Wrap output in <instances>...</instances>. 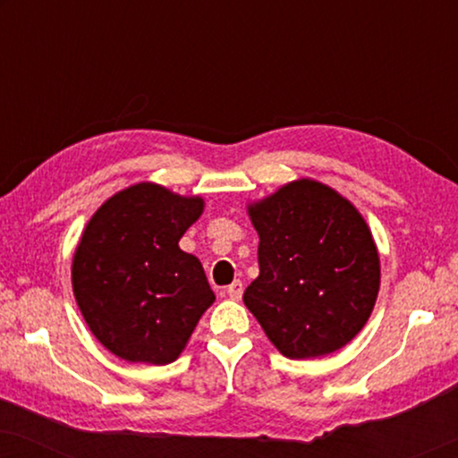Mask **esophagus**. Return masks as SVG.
<instances>
[{"mask_svg": "<svg viewBox=\"0 0 458 458\" xmlns=\"http://www.w3.org/2000/svg\"><path fill=\"white\" fill-rule=\"evenodd\" d=\"M242 293H243V284H242L240 279L233 281V284H231V285H227V296L231 300H240Z\"/></svg>", "mask_w": 458, "mask_h": 458, "instance_id": "34e87169", "label": "esophagus"}]
</instances>
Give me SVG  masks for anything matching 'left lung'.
<instances>
[{
    "instance_id": "obj_1",
    "label": "left lung",
    "mask_w": 458,
    "mask_h": 458,
    "mask_svg": "<svg viewBox=\"0 0 458 458\" xmlns=\"http://www.w3.org/2000/svg\"><path fill=\"white\" fill-rule=\"evenodd\" d=\"M260 275L243 302L287 359H317L365 327L379 292V254L359 210L300 179L250 206Z\"/></svg>"
}]
</instances>
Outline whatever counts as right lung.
<instances>
[{
	"label": "right lung",
	"instance_id": "add662e5",
	"mask_svg": "<svg viewBox=\"0 0 458 458\" xmlns=\"http://www.w3.org/2000/svg\"><path fill=\"white\" fill-rule=\"evenodd\" d=\"M202 210V198L137 183L87 223L72 292L91 334L118 359L168 365L215 302L199 260L179 248Z\"/></svg>",
	"mask_w": 458,
	"mask_h": 458
}]
</instances>
